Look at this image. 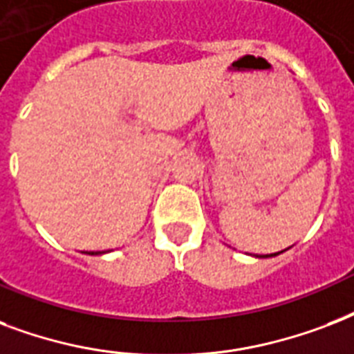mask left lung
Listing matches in <instances>:
<instances>
[{"instance_id":"left-lung-1","label":"left lung","mask_w":354,"mask_h":354,"mask_svg":"<svg viewBox=\"0 0 354 354\" xmlns=\"http://www.w3.org/2000/svg\"><path fill=\"white\" fill-rule=\"evenodd\" d=\"M279 253H282V251H279ZM279 253H273V254H264V259H268V257H277V254ZM260 259H262V257H260Z\"/></svg>"}]
</instances>
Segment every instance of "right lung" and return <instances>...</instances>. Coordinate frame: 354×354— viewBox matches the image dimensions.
I'll use <instances>...</instances> for the list:
<instances>
[{"label":"right lung","mask_w":354,"mask_h":354,"mask_svg":"<svg viewBox=\"0 0 354 354\" xmlns=\"http://www.w3.org/2000/svg\"><path fill=\"white\" fill-rule=\"evenodd\" d=\"M88 254H101V253H100V251H97V253H88Z\"/></svg>","instance_id":"obj_1"}]
</instances>
